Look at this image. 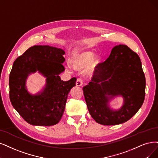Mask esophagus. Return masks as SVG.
Here are the masks:
<instances>
[{
  "mask_svg": "<svg viewBox=\"0 0 158 158\" xmlns=\"http://www.w3.org/2000/svg\"><path fill=\"white\" fill-rule=\"evenodd\" d=\"M83 80L81 78H78L77 79V81H76V86H81L83 85Z\"/></svg>",
  "mask_w": 158,
  "mask_h": 158,
  "instance_id": "obj_1",
  "label": "esophagus"
}]
</instances>
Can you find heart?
<instances>
[{"instance_id":"b5f03b06","label":"heart","mask_w":158,"mask_h":158,"mask_svg":"<svg viewBox=\"0 0 158 158\" xmlns=\"http://www.w3.org/2000/svg\"><path fill=\"white\" fill-rule=\"evenodd\" d=\"M94 57V53L90 51H85L82 52H79V53L75 54L70 61L71 66L75 69L80 70L83 69L86 65H88L90 61V66L91 68L94 67L98 64V60L97 58Z\"/></svg>"}]
</instances>
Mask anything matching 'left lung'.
Masks as SVG:
<instances>
[{
    "label": "left lung",
    "instance_id": "obj_1",
    "mask_svg": "<svg viewBox=\"0 0 158 158\" xmlns=\"http://www.w3.org/2000/svg\"><path fill=\"white\" fill-rule=\"evenodd\" d=\"M146 80L141 59L125 45H116L106 61L96 66L92 81L83 94L92 117L103 125H117L130 120L141 107ZM122 95L125 103L113 112L107 106L109 98Z\"/></svg>",
    "mask_w": 158,
    "mask_h": 158
}]
</instances>
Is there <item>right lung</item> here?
<instances>
[{"mask_svg":"<svg viewBox=\"0 0 158 158\" xmlns=\"http://www.w3.org/2000/svg\"><path fill=\"white\" fill-rule=\"evenodd\" d=\"M64 54L61 49L34 45L14 61L9 77L10 102L28 124L51 126L60 120L68 93L77 80L64 81L58 75L65 70ZM36 71L47 77V85L41 94L32 96L26 91L25 81L28 74Z\"/></svg>","mask_w":158,"mask_h":158,"instance_id":"1","label":"right lung"}]
</instances>
